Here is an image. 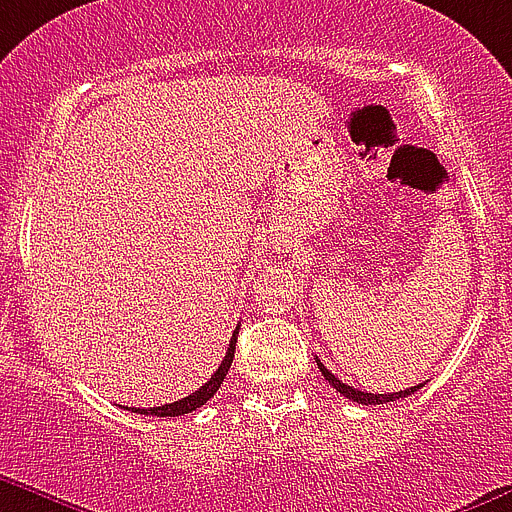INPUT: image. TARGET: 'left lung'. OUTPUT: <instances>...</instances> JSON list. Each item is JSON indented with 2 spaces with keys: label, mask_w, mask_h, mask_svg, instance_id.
Segmentation results:
<instances>
[{
  "label": "left lung",
  "mask_w": 512,
  "mask_h": 512,
  "mask_svg": "<svg viewBox=\"0 0 512 512\" xmlns=\"http://www.w3.org/2000/svg\"><path fill=\"white\" fill-rule=\"evenodd\" d=\"M316 365H319L321 375L329 380L331 388H336L339 393L344 395V398L354 400V403H362V405H382V403H390V400H400V398H408L411 393H416L418 388H423V382H418V385H413V388H405L400 390V393H365V390H357L352 388V385H347V382H342L339 377L331 375L329 370H326L324 365H321V359H316Z\"/></svg>",
  "instance_id": "1"
}]
</instances>
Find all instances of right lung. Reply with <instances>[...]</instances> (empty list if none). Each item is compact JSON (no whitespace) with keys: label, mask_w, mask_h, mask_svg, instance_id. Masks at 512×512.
I'll list each match as a JSON object with an SVG mask.
<instances>
[{"label":"right lung","mask_w":512,"mask_h":512,"mask_svg":"<svg viewBox=\"0 0 512 512\" xmlns=\"http://www.w3.org/2000/svg\"><path fill=\"white\" fill-rule=\"evenodd\" d=\"M237 334H239V329L232 334V342H229V347H227V357L222 359V365H219V370H216L214 375H211L209 380H206L199 390H196V393L186 395V398L176 400V403L158 405V408H132V413H142V416H158V418H165V416L176 418V416H183V413H191V411H196V408H201V405H204L206 400L214 398L216 390L222 388L224 377H227L229 367H232L234 347H237Z\"/></svg>","instance_id":"right-lung-1"}]
</instances>
